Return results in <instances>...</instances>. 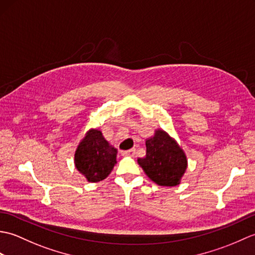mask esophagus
<instances>
[{
  "label": "esophagus",
  "mask_w": 255,
  "mask_h": 255,
  "mask_svg": "<svg viewBox=\"0 0 255 255\" xmlns=\"http://www.w3.org/2000/svg\"><path fill=\"white\" fill-rule=\"evenodd\" d=\"M134 153H136V150L130 149L127 151H122V155H128V156H133Z\"/></svg>",
  "instance_id": "34e87169"
}]
</instances>
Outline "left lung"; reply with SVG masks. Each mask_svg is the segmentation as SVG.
Returning <instances> with one entry per match:
<instances>
[{
  "label": "left lung",
  "mask_w": 255,
  "mask_h": 255,
  "mask_svg": "<svg viewBox=\"0 0 255 255\" xmlns=\"http://www.w3.org/2000/svg\"><path fill=\"white\" fill-rule=\"evenodd\" d=\"M147 154L138 159L150 180L161 186H175L187 167L185 153L163 130H156L154 137L145 141Z\"/></svg>",
  "instance_id": "8db88e82"
}]
</instances>
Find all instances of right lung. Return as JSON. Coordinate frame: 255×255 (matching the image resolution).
<instances>
[{"instance_id":"1","label":"right lung","mask_w":255,"mask_h":255,"mask_svg":"<svg viewBox=\"0 0 255 255\" xmlns=\"http://www.w3.org/2000/svg\"><path fill=\"white\" fill-rule=\"evenodd\" d=\"M117 150L110 145L97 129H92L80 142L74 154L78 171L89 182H100L112 172L116 163Z\"/></svg>"}]
</instances>
